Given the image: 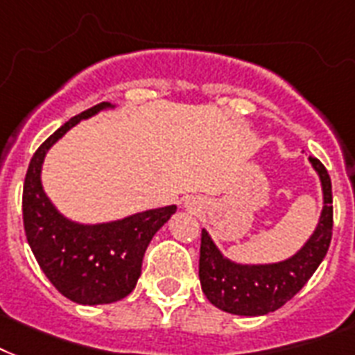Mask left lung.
I'll use <instances>...</instances> for the list:
<instances>
[{"label": "left lung", "instance_id": "8db88e82", "mask_svg": "<svg viewBox=\"0 0 355 355\" xmlns=\"http://www.w3.org/2000/svg\"><path fill=\"white\" fill-rule=\"evenodd\" d=\"M322 183L324 207L318 226L300 252L272 265H239L220 254L209 233L202 230L200 283L203 295L218 309L233 315L257 317L276 311L309 282L328 254L334 230L331 180L324 164L309 157Z\"/></svg>", "mask_w": 355, "mask_h": 355}]
</instances>
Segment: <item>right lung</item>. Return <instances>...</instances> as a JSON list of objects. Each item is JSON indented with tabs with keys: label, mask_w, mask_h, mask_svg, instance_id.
<instances>
[{
	"label": "right lung",
	"mask_w": 355,
	"mask_h": 355,
	"mask_svg": "<svg viewBox=\"0 0 355 355\" xmlns=\"http://www.w3.org/2000/svg\"><path fill=\"white\" fill-rule=\"evenodd\" d=\"M107 107L112 105L90 107L44 140L29 163L21 196L26 237L37 263L60 295L83 306L112 304L135 289L148 244L175 213V205H168L87 226L64 218L49 202L40 183L48 150L68 129Z\"/></svg>",
	"instance_id": "obj_1"
}]
</instances>
